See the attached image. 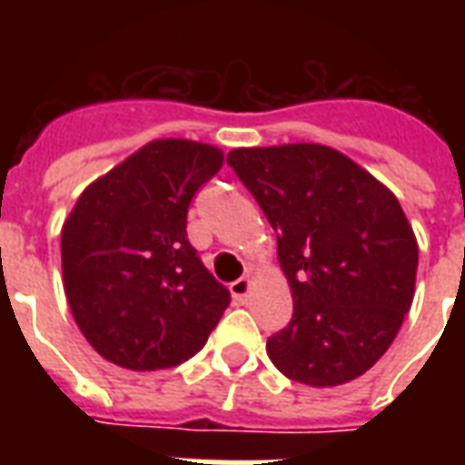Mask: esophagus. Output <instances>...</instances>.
<instances>
[{
	"mask_svg": "<svg viewBox=\"0 0 465 465\" xmlns=\"http://www.w3.org/2000/svg\"><path fill=\"white\" fill-rule=\"evenodd\" d=\"M229 290H232V297L236 302H246L248 292H251V277H239L236 282L229 284Z\"/></svg>",
	"mask_w": 465,
	"mask_h": 465,
	"instance_id": "obj_1",
	"label": "esophagus"
}]
</instances>
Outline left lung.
<instances>
[{
  "label": "left lung",
  "mask_w": 465,
  "mask_h": 465,
  "mask_svg": "<svg viewBox=\"0 0 465 465\" xmlns=\"http://www.w3.org/2000/svg\"><path fill=\"white\" fill-rule=\"evenodd\" d=\"M226 163L277 232L294 313L268 338L272 364L306 386L371 369L415 294L418 241L396 195L323 144L233 149Z\"/></svg>",
  "instance_id": "1"
}]
</instances>
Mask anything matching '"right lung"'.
<instances>
[{
    "label": "right lung",
    "mask_w": 465,
    "mask_h": 465,
    "mask_svg": "<svg viewBox=\"0 0 465 465\" xmlns=\"http://www.w3.org/2000/svg\"><path fill=\"white\" fill-rule=\"evenodd\" d=\"M217 147L156 140L84 190L62 226V280L79 331L134 371L178 367L232 302L188 241L193 197L222 168Z\"/></svg>",
    "instance_id": "1"
}]
</instances>
